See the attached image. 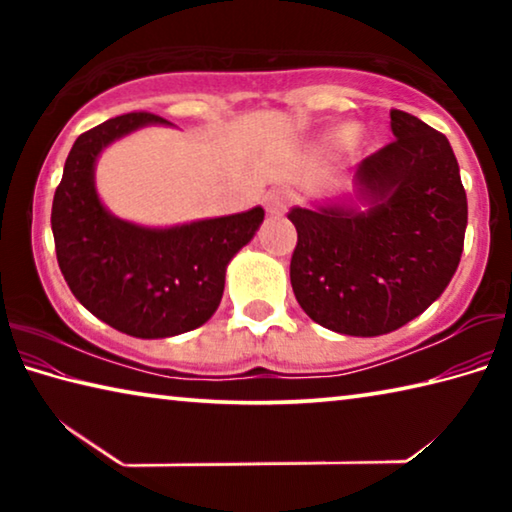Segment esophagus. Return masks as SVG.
I'll return each mask as SVG.
<instances>
[{
    "instance_id": "1",
    "label": "esophagus",
    "mask_w": 512,
    "mask_h": 512,
    "mask_svg": "<svg viewBox=\"0 0 512 512\" xmlns=\"http://www.w3.org/2000/svg\"><path fill=\"white\" fill-rule=\"evenodd\" d=\"M264 205L271 214H282L289 205V194L284 192V189H273V192H268L264 196Z\"/></svg>"
}]
</instances>
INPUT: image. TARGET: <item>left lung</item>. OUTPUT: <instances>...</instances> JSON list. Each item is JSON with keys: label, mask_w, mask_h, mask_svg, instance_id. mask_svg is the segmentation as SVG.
I'll return each mask as SVG.
<instances>
[{"label": "left lung", "mask_w": 512, "mask_h": 512, "mask_svg": "<svg viewBox=\"0 0 512 512\" xmlns=\"http://www.w3.org/2000/svg\"><path fill=\"white\" fill-rule=\"evenodd\" d=\"M395 140L363 160L352 194L293 207L291 287L314 323L381 336L418 318L461 262L467 196L449 140L391 110Z\"/></svg>", "instance_id": "left-lung-1"}]
</instances>
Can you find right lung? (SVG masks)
Returning <instances> with one entry per match:
<instances>
[{"label":"right lung","mask_w":512,"mask_h":512,"mask_svg":"<svg viewBox=\"0 0 512 512\" xmlns=\"http://www.w3.org/2000/svg\"><path fill=\"white\" fill-rule=\"evenodd\" d=\"M171 126L149 112L108 119L69 151L51 205L60 273L74 298L103 323L135 339H167L201 327L219 309L230 259L255 237L262 207L171 228L112 214L94 169L112 142L144 126Z\"/></svg>","instance_id":"add662e5"}]
</instances>
